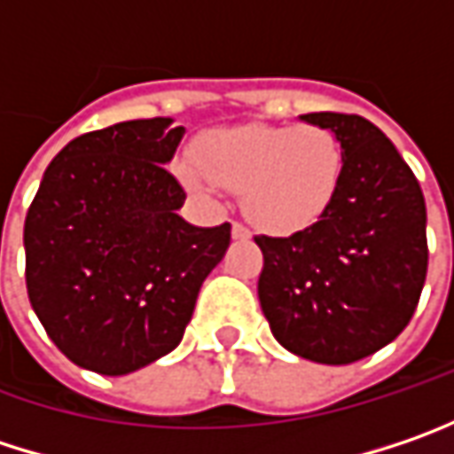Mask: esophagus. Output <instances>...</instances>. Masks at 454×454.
<instances>
[{
    "mask_svg": "<svg viewBox=\"0 0 454 454\" xmlns=\"http://www.w3.org/2000/svg\"><path fill=\"white\" fill-rule=\"evenodd\" d=\"M231 233H233V239H249V236H252V233H249V228L244 226V223H239V221H233Z\"/></svg>",
    "mask_w": 454,
    "mask_h": 454,
    "instance_id": "obj_1",
    "label": "esophagus"
}]
</instances>
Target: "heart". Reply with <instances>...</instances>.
Returning <instances> with one entry per match:
<instances>
[{
  "label": "heart",
  "mask_w": 454,
  "mask_h": 454,
  "mask_svg": "<svg viewBox=\"0 0 454 454\" xmlns=\"http://www.w3.org/2000/svg\"><path fill=\"white\" fill-rule=\"evenodd\" d=\"M179 176L200 195L215 187L241 192L247 215L272 233L316 223L336 200L344 151L321 125H244L205 136L176 164Z\"/></svg>",
  "instance_id": "heart-1"
}]
</instances>
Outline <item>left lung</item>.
Instances as JSON below:
<instances>
[{
  "instance_id": "obj_1",
  "label": "left lung",
  "mask_w": 454,
  "mask_h": 454,
  "mask_svg": "<svg viewBox=\"0 0 454 454\" xmlns=\"http://www.w3.org/2000/svg\"><path fill=\"white\" fill-rule=\"evenodd\" d=\"M344 151L332 207L293 236H254L264 254L259 303L285 349L349 364L411 321L427 280V205L411 167L360 115L310 113Z\"/></svg>"
}]
</instances>
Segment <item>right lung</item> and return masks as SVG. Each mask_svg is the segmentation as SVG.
Instances as JSON below:
<instances>
[{
	"mask_svg": "<svg viewBox=\"0 0 454 454\" xmlns=\"http://www.w3.org/2000/svg\"><path fill=\"white\" fill-rule=\"evenodd\" d=\"M169 118L84 133L59 151L25 218V285L51 341L79 367L125 375L169 355L231 223L198 228L167 164Z\"/></svg>",
	"mask_w": 454,
	"mask_h": 454,
	"instance_id": "add662e5",
	"label": "right lung"
}]
</instances>
